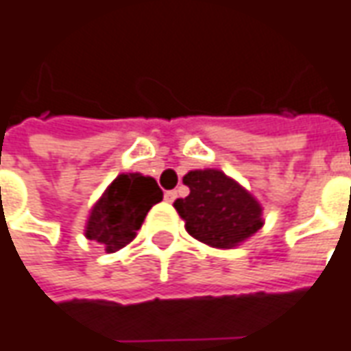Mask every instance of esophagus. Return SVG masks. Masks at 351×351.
Returning <instances> with one entry per match:
<instances>
[{"label":"esophagus","mask_w":351,"mask_h":351,"mask_svg":"<svg viewBox=\"0 0 351 351\" xmlns=\"http://www.w3.org/2000/svg\"><path fill=\"white\" fill-rule=\"evenodd\" d=\"M176 199H178V193H176V191H166V193H164V200H166V202H173Z\"/></svg>","instance_id":"obj_1"}]
</instances>
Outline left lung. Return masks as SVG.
Masks as SVG:
<instances>
[{
  "label": "left lung",
  "instance_id": "left-lung-1",
  "mask_svg": "<svg viewBox=\"0 0 351 351\" xmlns=\"http://www.w3.org/2000/svg\"><path fill=\"white\" fill-rule=\"evenodd\" d=\"M183 183L189 197L173 206L191 237L214 248H233L262 229V206L252 195L219 170H193Z\"/></svg>",
  "mask_w": 351,
  "mask_h": 351
}]
</instances>
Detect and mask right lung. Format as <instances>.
Segmentation results:
<instances>
[{"mask_svg": "<svg viewBox=\"0 0 351 351\" xmlns=\"http://www.w3.org/2000/svg\"><path fill=\"white\" fill-rule=\"evenodd\" d=\"M162 200L158 183L141 173H120L91 208L86 237L116 252L130 245L141 229L147 212Z\"/></svg>", "mask_w": 351, "mask_h": 351, "instance_id": "add662e5", "label": "right lung"}]
</instances>
